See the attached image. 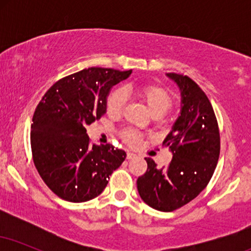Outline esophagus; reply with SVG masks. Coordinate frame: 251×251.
I'll list each match as a JSON object with an SVG mask.
<instances>
[{
  "label": "esophagus",
  "instance_id": "34e87169",
  "mask_svg": "<svg viewBox=\"0 0 251 251\" xmlns=\"http://www.w3.org/2000/svg\"><path fill=\"white\" fill-rule=\"evenodd\" d=\"M134 157L135 154L132 153V152H127V153H126V158H127V159H133Z\"/></svg>",
  "mask_w": 251,
  "mask_h": 251
}]
</instances>
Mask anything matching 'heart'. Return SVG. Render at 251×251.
<instances>
[{"label":"heart","instance_id":"heart-1","mask_svg":"<svg viewBox=\"0 0 251 251\" xmlns=\"http://www.w3.org/2000/svg\"><path fill=\"white\" fill-rule=\"evenodd\" d=\"M137 97L145 102L149 111L157 119H162V116L174 107L175 98L170 89L160 85L148 83V85L138 86L134 88ZM126 105V93L122 88H116L106 97L105 109L106 114L111 119H118L123 114ZM120 139L129 148H137L142 144L144 134L134 128H125L120 132Z\"/></svg>","mask_w":251,"mask_h":251}]
</instances>
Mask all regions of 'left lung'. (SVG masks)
Segmentation results:
<instances>
[{
  "instance_id": "1",
  "label": "left lung",
  "mask_w": 251,
  "mask_h": 251,
  "mask_svg": "<svg viewBox=\"0 0 251 251\" xmlns=\"http://www.w3.org/2000/svg\"><path fill=\"white\" fill-rule=\"evenodd\" d=\"M168 76L177 82L183 98L180 116L163 142L174 157L160 169L152 158H145L148 170L137 179L142 200L164 212L181 208L206 188L221 151L217 118L203 89L188 75Z\"/></svg>"
}]
</instances>
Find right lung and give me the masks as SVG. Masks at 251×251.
Instances as JSON below:
<instances>
[{"label":"right lung","instance_id":"obj_1","mask_svg":"<svg viewBox=\"0 0 251 251\" xmlns=\"http://www.w3.org/2000/svg\"><path fill=\"white\" fill-rule=\"evenodd\" d=\"M131 73L86 68L57 80L36 106L30 131L33 162L46 185L62 200L96 198L125 160L123 150L92 144L86 126L100 119L109 89Z\"/></svg>","mask_w":251,"mask_h":251}]
</instances>
